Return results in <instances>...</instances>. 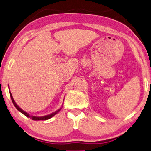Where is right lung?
<instances>
[{"label":"right lung","mask_w":151,"mask_h":151,"mask_svg":"<svg viewBox=\"0 0 151 151\" xmlns=\"http://www.w3.org/2000/svg\"><path fill=\"white\" fill-rule=\"evenodd\" d=\"M10 96H11V100H12V102H13L14 106H15V108H17V109L20 112H21L22 114H24V116H26L27 117L30 118L31 119L33 120H46L50 119L51 118H52V117L54 116H55V114H58V113L59 112V111H60V110H61V108H63V104H62V105H61V107L60 108H59V109H58V110H56L55 112H52L51 114H48V115L43 116H31V115L29 114V113L24 112V111L23 110H22L21 108H20L19 106L17 104V103L15 102V101L14 100V99H13V96H12L11 92H10ZM63 101H64V100H63Z\"/></svg>","instance_id":"add662e5"}]
</instances>
